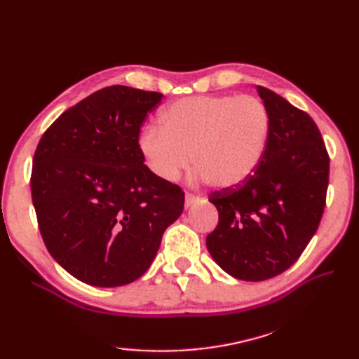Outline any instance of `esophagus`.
<instances>
[{
	"instance_id": "1",
	"label": "esophagus",
	"mask_w": 359,
	"mask_h": 359,
	"mask_svg": "<svg viewBox=\"0 0 359 359\" xmlns=\"http://www.w3.org/2000/svg\"><path fill=\"white\" fill-rule=\"evenodd\" d=\"M199 201L198 196H194L191 193H186V206H191L193 203H196Z\"/></svg>"
}]
</instances>
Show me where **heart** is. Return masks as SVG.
<instances>
[{
    "instance_id": "obj_1",
    "label": "heart",
    "mask_w": 359,
    "mask_h": 359,
    "mask_svg": "<svg viewBox=\"0 0 359 359\" xmlns=\"http://www.w3.org/2000/svg\"><path fill=\"white\" fill-rule=\"evenodd\" d=\"M161 126H148L139 151L153 175L177 180L196 166V178L215 189H235L252 178L264 158L269 115L250 95H199L170 103Z\"/></svg>"
}]
</instances>
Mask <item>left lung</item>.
Returning a JSON list of instances; mask_svg holds the SVG:
<instances>
[{"label":"left lung","mask_w":359,"mask_h":359,"mask_svg":"<svg viewBox=\"0 0 359 359\" xmlns=\"http://www.w3.org/2000/svg\"><path fill=\"white\" fill-rule=\"evenodd\" d=\"M269 115L262 161L248 181L210 194L219 224L206 236L227 274L262 281L297 262L316 233L327 201L330 157L311 116L257 85Z\"/></svg>","instance_id":"left-lung-1"}]
</instances>
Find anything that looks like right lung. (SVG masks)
<instances>
[{"instance_id": "1", "label": "right lung", "mask_w": 359, "mask_h": 359, "mask_svg": "<svg viewBox=\"0 0 359 359\" xmlns=\"http://www.w3.org/2000/svg\"><path fill=\"white\" fill-rule=\"evenodd\" d=\"M163 94L106 86L41 136L31 196L50 256L86 285L132 283L153 264L184 191L158 180L139 151L140 126Z\"/></svg>"}]
</instances>
